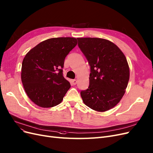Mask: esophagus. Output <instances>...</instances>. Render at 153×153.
I'll use <instances>...</instances> for the list:
<instances>
[{"label":"esophagus","mask_w":153,"mask_h":153,"mask_svg":"<svg viewBox=\"0 0 153 153\" xmlns=\"http://www.w3.org/2000/svg\"><path fill=\"white\" fill-rule=\"evenodd\" d=\"M76 83H77V80H75H75H71V84H72V85H75L76 84Z\"/></svg>","instance_id":"1"}]
</instances>
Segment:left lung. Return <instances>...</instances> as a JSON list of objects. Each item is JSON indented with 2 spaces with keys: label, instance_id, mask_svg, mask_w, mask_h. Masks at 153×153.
Masks as SVG:
<instances>
[{
  "label": "left lung",
  "instance_id": "8db88e82",
  "mask_svg": "<svg viewBox=\"0 0 153 153\" xmlns=\"http://www.w3.org/2000/svg\"><path fill=\"white\" fill-rule=\"evenodd\" d=\"M78 45L90 66L89 86L80 92L86 106L99 112L115 106L129 80L127 59L111 42L99 38H77Z\"/></svg>",
  "mask_w": 153,
  "mask_h": 153
}]
</instances>
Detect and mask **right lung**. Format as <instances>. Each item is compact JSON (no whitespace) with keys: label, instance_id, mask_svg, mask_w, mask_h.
<instances>
[{"label":"right lung","instance_id":"add662e5","mask_svg":"<svg viewBox=\"0 0 153 153\" xmlns=\"http://www.w3.org/2000/svg\"><path fill=\"white\" fill-rule=\"evenodd\" d=\"M77 44L72 37H59L42 42L24 57L22 81L31 101L42 108L61 102L71 85L63 76L65 59Z\"/></svg>","mask_w":153,"mask_h":153}]
</instances>
